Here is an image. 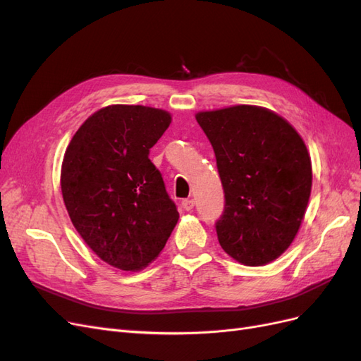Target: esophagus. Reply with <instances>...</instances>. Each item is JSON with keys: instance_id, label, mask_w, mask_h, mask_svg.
<instances>
[{"instance_id": "34e87169", "label": "esophagus", "mask_w": 361, "mask_h": 361, "mask_svg": "<svg viewBox=\"0 0 361 361\" xmlns=\"http://www.w3.org/2000/svg\"><path fill=\"white\" fill-rule=\"evenodd\" d=\"M182 207L185 211H191L194 207V200L192 199H185L182 200Z\"/></svg>"}]
</instances>
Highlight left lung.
<instances>
[{
    "mask_svg": "<svg viewBox=\"0 0 361 361\" xmlns=\"http://www.w3.org/2000/svg\"><path fill=\"white\" fill-rule=\"evenodd\" d=\"M195 118L211 141L224 190L218 243L244 265H265L290 245L304 218L312 190L307 147L267 108L236 105Z\"/></svg>",
    "mask_w": 361,
    "mask_h": 361,
    "instance_id": "8db88e82",
    "label": "left lung"
}]
</instances>
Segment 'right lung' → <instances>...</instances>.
Listing matches in <instances>:
<instances>
[{
	"label": "right lung",
	"instance_id": "obj_1",
	"mask_svg": "<svg viewBox=\"0 0 361 361\" xmlns=\"http://www.w3.org/2000/svg\"><path fill=\"white\" fill-rule=\"evenodd\" d=\"M171 116L111 105L90 116L64 154L61 192L71 220L108 265L138 271L157 259L179 220L161 171L149 159Z\"/></svg>",
	"mask_w": 361,
	"mask_h": 361
}]
</instances>
